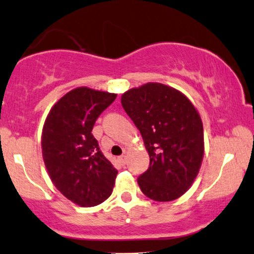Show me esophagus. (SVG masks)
<instances>
[{
	"label": "esophagus",
	"mask_w": 254,
	"mask_h": 254,
	"mask_svg": "<svg viewBox=\"0 0 254 254\" xmlns=\"http://www.w3.org/2000/svg\"><path fill=\"white\" fill-rule=\"evenodd\" d=\"M118 160H120V163L122 165H125V164H127V156L123 155V156L118 157Z\"/></svg>",
	"instance_id": "1"
}]
</instances>
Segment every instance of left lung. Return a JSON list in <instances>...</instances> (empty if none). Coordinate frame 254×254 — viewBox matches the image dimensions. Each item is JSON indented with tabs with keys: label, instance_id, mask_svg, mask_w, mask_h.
<instances>
[{
	"label": "left lung",
	"instance_id": "obj_1",
	"mask_svg": "<svg viewBox=\"0 0 254 254\" xmlns=\"http://www.w3.org/2000/svg\"><path fill=\"white\" fill-rule=\"evenodd\" d=\"M142 134L150 166L137 179L140 190L156 201L185 193L197 177L204 157L200 115L184 94L162 83H146L121 98Z\"/></svg>",
	"mask_w": 254,
	"mask_h": 254
}]
</instances>
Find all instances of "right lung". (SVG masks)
Returning <instances> with one entry per match:
<instances>
[{
  "label": "right lung",
  "instance_id": "1",
  "mask_svg": "<svg viewBox=\"0 0 254 254\" xmlns=\"http://www.w3.org/2000/svg\"><path fill=\"white\" fill-rule=\"evenodd\" d=\"M117 94L79 86L54 104L42 130V156L49 177L64 197L91 207L110 197L117 170L99 150L91 131Z\"/></svg>",
  "mask_w": 254,
  "mask_h": 254
}]
</instances>
